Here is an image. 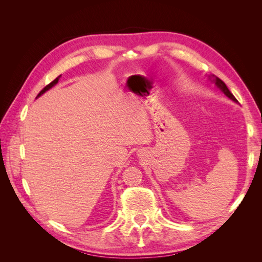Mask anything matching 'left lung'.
<instances>
[{"mask_svg": "<svg viewBox=\"0 0 262 262\" xmlns=\"http://www.w3.org/2000/svg\"><path fill=\"white\" fill-rule=\"evenodd\" d=\"M214 76V75H213ZM213 82L215 83V85L217 86V89H220L222 92H223L226 96L229 98V99H232L233 101H235V102H237V99L234 97V95L229 92V90L227 89V86L225 85V83L221 80V78H219V77H216V76H214L213 77Z\"/></svg>", "mask_w": 262, "mask_h": 262, "instance_id": "obj_1", "label": "left lung"}]
</instances>
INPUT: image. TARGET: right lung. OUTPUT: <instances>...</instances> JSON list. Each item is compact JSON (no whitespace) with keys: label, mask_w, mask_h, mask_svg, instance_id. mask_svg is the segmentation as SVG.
Instances as JSON below:
<instances>
[{"label":"right lung","mask_w":262,"mask_h":262,"mask_svg":"<svg viewBox=\"0 0 262 262\" xmlns=\"http://www.w3.org/2000/svg\"><path fill=\"white\" fill-rule=\"evenodd\" d=\"M60 77H61V75H59V76H58L57 78H55V80H53V81H52V82H51L50 84H48V85H47V86L45 87V89H43V90H42V91H41L40 93H39V94L37 95V97H39V96H41V95H42L43 93H46L47 91H49V90L51 89V87H53V86H54L55 84H57V83L59 82V78H60Z\"/></svg>","instance_id":"add662e5"}]
</instances>
